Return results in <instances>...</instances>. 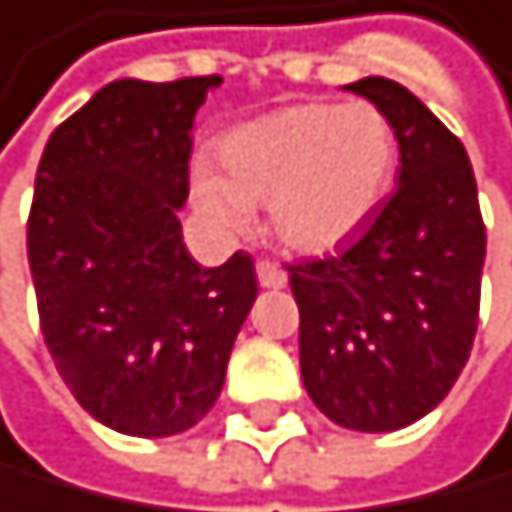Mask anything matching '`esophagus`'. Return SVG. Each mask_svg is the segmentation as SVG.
Wrapping results in <instances>:
<instances>
[{
	"instance_id": "obj_1",
	"label": "esophagus",
	"mask_w": 512,
	"mask_h": 512,
	"mask_svg": "<svg viewBox=\"0 0 512 512\" xmlns=\"http://www.w3.org/2000/svg\"><path fill=\"white\" fill-rule=\"evenodd\" d=\"M258 281H261V287H284L287 271L274 261H258Z\"/></svg>"
}]
</instances>
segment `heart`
Here are the masks:
<instances>
[{"label": "heart", "mask_w": 512, "mask_h": 512, "mask_svg": "<svg viewBox=\"0 0 512 512\" xmlns=\"http://www.w3.org/2000/svg\"><path fill=\"white\" fill-rule=\"evenodd\" d=\"M192 166V205L212 228L245 235L267 209L287 251L326 254L346 245L392 189L398 140L369 100L290 104L241 123Z\"/></svg>", "instance_id": "1"}]
</instances>
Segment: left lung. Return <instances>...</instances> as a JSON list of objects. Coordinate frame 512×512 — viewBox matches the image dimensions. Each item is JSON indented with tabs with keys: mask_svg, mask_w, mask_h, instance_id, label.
Segmentation results:
<instances>
[{
	"mask_svg": "<svg viewBox=\"0 0 512 512\" xmlns=\"http://www.w3.org/2000/svg\"><path fill=\"white\" fill-rule=\"evenodd\" d=\"M349 91L392 120L398 189L349 248L287 264L300 310V376L353 431L428 415L471 356L487 228L464 143L389 77Z\"/></svg>",
	"mask_w": 512,
	"mask_h": 512,
	"instance_id": "left-lung-1",
	"label": "left lung"
}]
</instances>
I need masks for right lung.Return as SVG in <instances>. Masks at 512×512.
Wrapping results in <instances>:
<instances>
[{
	"label": "right lung",
	"instance_id": "1",
	"mask_svg": "<svg viewBox=\"0 0 512 512\" xmlns=\"http://www.w3.org/2000/svg\"><path fill=\"white\" fill-rule=\"evenodd\" d=\"M218 74L114 81L51 133L28 212L38 320L64 385L100 425L166 438L209 415L258 277L182 245L192 120Z\"/></svg>",
	"mask_w": 512,
	"mask_h": 512
}]
</instances>
